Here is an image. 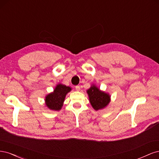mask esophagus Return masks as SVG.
Returning a JSON list of instances; mask_svg holds the SVG:
<instances>
[{
	"label": "esophagus",
	"mask_w": 159,
	"mask_h": 159,
	"mask_svg": "<svg viewBox=\"0 0 159 159\" xmlns=\"http://www.w3.org/2000/svg\"><path fill=\"white\" fill-rule=\"evenodd\" d=\"M75 90L76 91H80V87L79 85H76L75 86Z\"/></svg>",
	"instance_id": "esophagus-1"
}]
</instances>
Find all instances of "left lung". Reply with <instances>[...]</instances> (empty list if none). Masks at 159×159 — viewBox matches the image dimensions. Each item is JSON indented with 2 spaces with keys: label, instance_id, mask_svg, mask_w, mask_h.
Wrapping results in <instances>:
<instances>
[{
  "label": "left lung",
  "instance_id": "1",
  "mask_svg": "<svg viewBox=\"0 0 159 159\" xmlns=\"http://www.w3.org/2000/svg\"><path fill=\"white\" fill-rule=\"evenodd\" d=\"M87 93L91 106L96 111L105 108L110 102L111 96L104 91H101L95 85L91 86V88L87 90Z\"/></svg>",
  "mask_w": 159,
  "mask_h": 159
}]
</instances>
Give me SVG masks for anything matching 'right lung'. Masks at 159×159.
<instances>
[{"label":"right lung","instance_id":"obj_1","mask_svg":"<svg viewBox=\"0 0 159 159\" xmlns=\"http://www.w3.org/2000/svg\"><path fill=\"white\" fill-rule=\"evenodd\" d=\"M71 88L69 86L59 84H57L53 92L46 96L45 103L51 110L59 111L63 106L66 94L69 93Z\"/></svg>","mask_w":159,"mask_h":159}]
</instances>
